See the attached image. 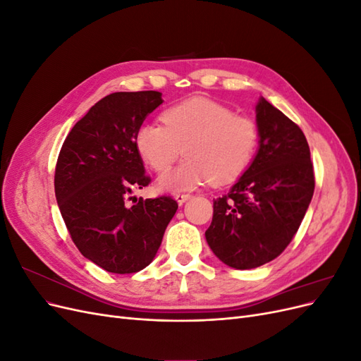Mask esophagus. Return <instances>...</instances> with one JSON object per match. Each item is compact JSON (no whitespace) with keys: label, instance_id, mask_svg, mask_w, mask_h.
<instances>
[{"label":"esophagus","instance_id":"1","mask_svg":"<svg viewBox=\"0 0 361 361\" xmlns=\"http://www.w3.org/2000/svg\"><path fill=\"white\" fill-rule=\"evenodd\" d=\"M190 197H191V194H188V192H176V194H174V199L178 200L179 204L185 203Z\"/></svg>","mask_w":361,"mask_h":361}]
</instances>
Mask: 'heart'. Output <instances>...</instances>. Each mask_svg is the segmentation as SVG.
I'll use <instances>...</instances> for the list:
<instances>
[{"instance_id":"1","label":"heart","mask_w":361,"mask_h":361,"mask_svg":"<svg viewBox=\"0 0 361 361\" xmlns=\"http://www.w3.org/2000/svg\"><path fill=\"white\" fill-rule=\"evenodd\" d=\"M161 123L140 125L137 154L157 173H164L185 150L188 159L159 179L162 190H188L212 182L238 180L253 162L259 146L255 120L206 97H191L167 108Z\"/></svg>"}]
</instances>
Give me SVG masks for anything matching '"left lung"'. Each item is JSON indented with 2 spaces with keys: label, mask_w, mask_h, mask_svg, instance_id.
Segmentation results:
<instances>
[{
  "label": "left lung",
  "mask_w": 361,
  "mask_h": 361,
  "mask_svg": "<svg viewBox=\"0 0 361 361\" xmlns=\"http://www.w3.org/2000/svg\"><path fill=\"white\" fill-rule=\"evenodd\" d=\"M259 150L248 170L223 197L214 199L206 241L215 256L236 269L279 257L290 244L314 191L307 140L274 105L256 106Z\"/></svg>",
  "instance_id": "8db88e82"
}]
</instances>
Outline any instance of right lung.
I'll return each mask as SVG.
<instances>
[{
	"mask_svg": "<svg viewBox=\"0 0 361 361\" xmlns=\"http://www.w3.org/2000/svg\"><path fill=\"white\" fill-rule=\"evenodd\" d=\"M161 104L154 90L108 94L75 123L59 154L54 187L72 241L114 274L146 268L178 211L170 195L126 204L130 192L152 182L134 137Z\"/></svg>",
	"mask_w": 361,
	"mask_h": 361,
	"instance_id": "right-lung-1",
	"label": "right lung"
}]
</instances>
